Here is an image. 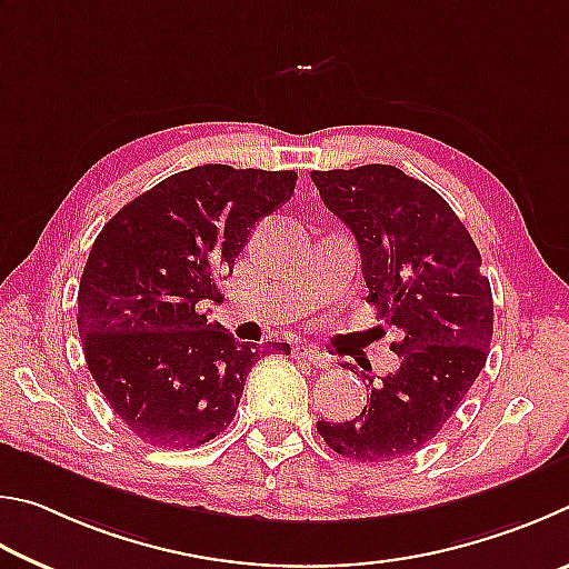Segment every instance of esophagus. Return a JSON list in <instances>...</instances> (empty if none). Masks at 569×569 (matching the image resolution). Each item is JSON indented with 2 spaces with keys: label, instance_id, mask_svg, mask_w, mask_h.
I'll list each match as a JSON object with an SVG mask.
<instances>
[{
  "label": "esophagus",
  "instance_id": "1",
  "mask_svg": "<svg viewBox=\"0 0 569 569\" xmlns=\"http://www.w3.org/2000/svg\"><path fill=\"white\" fill-rule=\"evenodd\" d=\"M295 357H297V360H305V362H310L315 367H320V370H325V367L330 365V357H327L322 350H317L315 345H307V342L297 347Z\"/></svg>",
  "mask_w": 569,
  "mask_h": 569
}]
</instances>
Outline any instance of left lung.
<instances>
[{"instance_id":"obj_1","label":"left lung","mask_w":569,"mask_h":569,"mask_svg":"<svg viewBox=\"0 0 569 569\" xmlns=\"http://www.w3.org/2000/svg\"><path fill=\"white\" fill-rule=\"evenodd\" d=\"M322 202L352 229L367 300L400 330L397 372L372 382L350 422H317L337 455L390 462L442 430L487 362L492 290L482 257L452 207L392 164L312 172Z\"/></svg>"}]
</instances>
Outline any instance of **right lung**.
<instances>
[{"mask_svg":"<svg viewBox=\"0 0 569 569\" xmlns=\"http://www.w3.org/2000/svg\"><path fill=\"white\" fill-rule=\"evenodd\" d=\"M295 184L290 169L192 167L132 199L97 234L77 327L97 387L139 440L167 450L214 440L259 357L290 352L284 342L239 345L202 302H222L219 279Z\"/></svg>","mask_w":569,"mask_h":569,"instance_id":"add662e5","label":"right lung"}]
</instances>
